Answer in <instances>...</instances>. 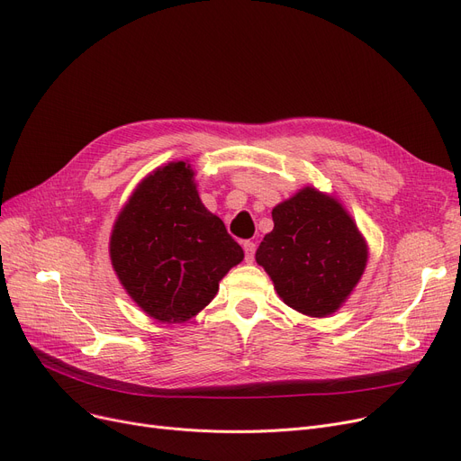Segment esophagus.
Returning a JSON list of instances; mask_svg holds the SVG:
<instances>
[{
  "instance_id": "esophagus-1",
  "label": "esophagus",
  "mask_w": 461,
  "mask_h": 461,
  "mask_svg": "<svg viewBox=\"0 0 461 461\" xmlns=\"http://www.w3.org/2000/svg\"><path fill=\"white\" fill-rule=\"evenodd\" d=\"M243 250H245V259H247L249 263H252V261H254V254H256V245L252 243V240H245V243H243Z\"/></svg>"
}]
</instances>
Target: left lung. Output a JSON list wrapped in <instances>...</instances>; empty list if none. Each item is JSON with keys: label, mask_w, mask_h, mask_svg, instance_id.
I'll use <instances>...</instances> for the list:
<instances>
[{"label": "left lung", "mask_w": 461, "mask_h": 461, "mask_svg": "<svg viewBox=\"0 0 461 461\" xmlns=\"http://www.w3.org/2000/svg\"><path fill=\"white\" fill-rule=\"evenodd\" d=\"M273 222L256 261L280 299L312 318L336 312L368 261L366 240L351 214L329 194L304 186L273 209Z\"/></svg>", "instance_id": "1"}]
</instances>
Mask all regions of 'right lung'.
Wrapping results in <instances>:
<instances>
[{
	"label": "right lung",
	"instance_id": "right-lung-1",
	"mask_svg": "<svg viewBox=\"0 0 461 461\" xmlns=\"http://www.w3.org/2000/svg\"><path fill=\"white\" fill-rule=\"evenodd\" d=\"M113 271L131 299L160 323H185L216 295L245 252L202 203L194 169L157 167L132 192L110 237Z\"/></svg>",
	"mask_w": 461,
	"mask_h": 461
}]
</instances>
